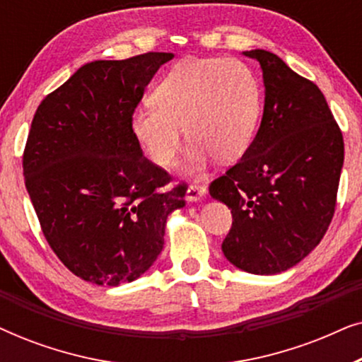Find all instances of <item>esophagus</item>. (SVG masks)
I'll use <instances>...</instances> for the list:
<instances>
[{
    "mask_svg": "<svg viewBox=\"0 0 362 362\" xmlns=\"http://www.w3.org/2000/svg\"><path fill=\"white\" fill-rule=\"evenodd\" d=\"M206 186L202 185H191L189 187H187L186 191V199L189 202H197L199 199H202V197L206 196Z\"/></svg>",
    "mask_w": 362,
    "mask_h": 362,
    "instance_id": "1",
    "label": "esophagus"
}]
</instances>
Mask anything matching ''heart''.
Listing matches in <instances>:
<instances>
[{"instance_id":"b5f03b06","label":"heart","mask_w":362,"mask_h":362,"mask_svg":"<svg viewBox=\"0 0 362 362\" xmlns=\"http://www.w3.org/2000/svg\"><path fill=\"white\" fill-rule=\"evenodd\" d=\"M132 115V130L148 158L170 168L192 141L187 170H204L212 156L232 163L249 150L259 125L262 95L254 72L237 59L186 57Z\"/></svg>"}]
</instances>
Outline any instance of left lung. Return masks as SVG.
I'll use <instances>...</instances> for the list:
<instances>
[{
    "label": "left lung",
    "mask_w": 362,
    "mask_h": 362,
    "mask_svg": "<svg viewBox=\"0 0 362 362\" xmlns=\"http://www.w3.org/2000/svg\"><path fill=\"white\" fill-rule=\"evenodd\" d=\"M260 64L265 87L259 132L240 161L211 182L232 212L226 259L254 275H275L305 259L334 214L344 143L313 82L264 49L242 52Z\"/></svg>",
    "instance_id": "1"
}]
</instances>
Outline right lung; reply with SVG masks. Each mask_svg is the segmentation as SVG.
I'll return each instance as SVG.
<instances>
[{
    "label": "right lung",
    "instance_id": "right-lung-1",
    "mask_svg": "<svg viewBox=\"0 0 362 362\" xmlns=\"http://www.w3.org/2000/svg\"><path fill=\"white\" fill-rule=\"evenodd\" d=\"M171 52L93 61L37 107L23 156L28 194L59 260L82 280L140 279L165 244L186 187L143 156L132 115Z\"/></svg>",
    "mask_w": 362,
    "mask_h": 362
}]
</instances>
